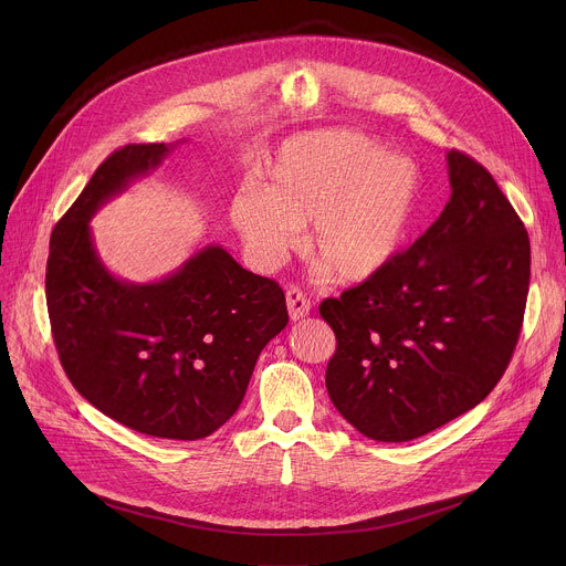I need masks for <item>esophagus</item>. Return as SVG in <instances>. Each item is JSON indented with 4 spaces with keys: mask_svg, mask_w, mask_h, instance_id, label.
I'll return each mask as SVG.
<instances>
[{
    "mask_svg": "<svg viewBox=\"0 0 566 566\" xmlns=\"http://www.w3.org/2000/svg\"><path fill=\"white\" fill-rule=\"evenodd\" d=\"M286 308H289L291 319H302L304 315H308L311 302H308V297H306L300 289L291 286V289L286 291Z\"/></svg>",
    "mask_w": 566,
    "mask_h": 566,
    "instance_id": "1",
    "label": "esophagus"
}]
</instances>
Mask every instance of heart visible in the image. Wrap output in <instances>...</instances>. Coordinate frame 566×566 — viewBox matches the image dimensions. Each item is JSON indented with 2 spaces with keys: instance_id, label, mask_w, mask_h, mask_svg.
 <instances>
[{
  "instance_id": "heart-1",
  "label": "heart",
  "mask_w": 566,
  "mask_h": 566,
  "mask_svg": "<svg viewBox=\"0 0 566 566\" xmlns=\"http://www.w3.org/2000/svg\"><path fill=\"white\" fill-rule=\"evenodd\" d=\"M419 175L365 134L332 129L289 143L264 188L241 186L230 223L260 269L277 266L311 221L306 249L340 282H365L400 253L415 223Z\"/></svg>"
}]
</instances>
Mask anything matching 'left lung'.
Segmentation results:
<instances>
[{
    "label": "left lung",
    "instance_id": "8db88e82",
    "mask_svg": "<svg viewBox=\"0 0 566 566\" xmlns=\"http://www.w3.org/2000/svg\"><path fill=\"white\" fill-rule=\"evenodd\" d=\"M450 201L378 275L327 297L336 410L365 437H423L486 398L515 352L531 277L528 232L491 172L448 151Z\"/></svg>",
    "mask_w": 566,
    "mask_h": 566
}]
</instances>
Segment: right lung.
<instances>
[{
    "instance_id": "obj_1",
    "label": "right lung",
    "mask_w": 566,
    "mask_h": 566,
    "mask_svg": "<svg viewBox=\"0 0 566 566\" xmlns=\"http://www.w3.org/2000/svg\"><path fill=\"white\" fill-rule=\"evenodd\" d=\"M177 145H125L94 172L53 228L46 306L60 363L94 408L140 434L197 441L237 412L289 313L277 282L217 244L147 284L103 264L92 217Z\"/></svg>"
}]
</instances>
